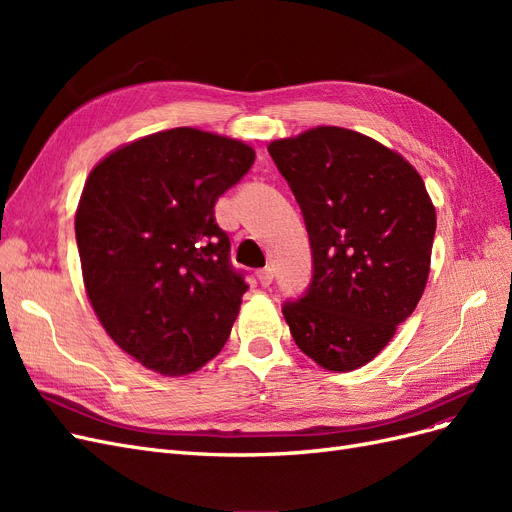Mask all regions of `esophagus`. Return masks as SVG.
<instances>
[{"instance_id":"1","label":"esophagus","mask_w":512,"mask_h":512,"mask_svg":"<svg viewBox=\"0 0 512 512\" xmlns=\"http://www.w3.org/2000/svg\"><path fill=\"white\" fill-rule=\"evenodd\" d=\"M256 277H258V282H260V286H269V284L273 282V269H271V267H265V269H258V271H256Z\"/></svg>"}]
</instances>
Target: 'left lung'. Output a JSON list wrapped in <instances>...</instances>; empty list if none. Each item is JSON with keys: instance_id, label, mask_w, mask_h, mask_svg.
Instances as JSON below:
<instances>
[{"instance_id": "1", "label": "left lung", "mask_w": 512, "mask_h": 512, "mask_svg": "<svg viewBox=\"0 0 512 512\" xmlns=\"http://www.w3.org/2000/svg\"><path fill=\"white\" fill-rule=\"evenodd\" d=\"M269 153L301 207L314 265L282 314L320 367L359 369L423 297L436 209L410 162L354 130L312 128Z\"/></svg>"}]
</instances>
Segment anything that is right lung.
<instances>
[{
    "label": "right lung",
    "mask_w": 512,
    "mask_h": 512,
    "mask_svg": "<svg viewBox=\"0 0 512 512\" xmlns=\"http://www.w3.org/2000/svg\"><path fill=\"white\" fill-rule=\"evenodd\" d=\"M254 158L235 138L175 128L115 149L89 173L74 220L87 297L147 369L192 374L224 348L247 284L215 203Z\"/></svg>",
    "instance_id": "1"
}]
</instances>
